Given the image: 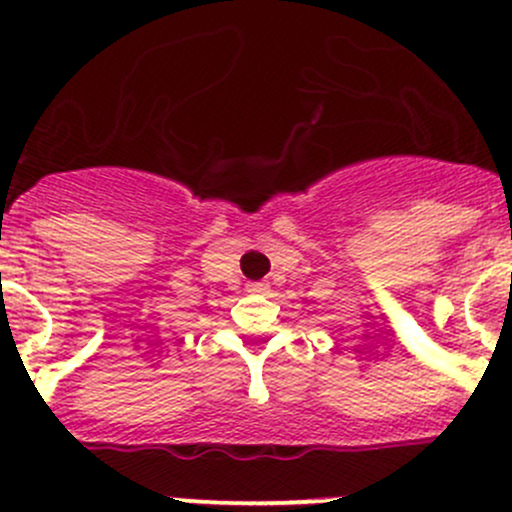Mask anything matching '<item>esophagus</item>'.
<instances>
[{
  "instance_id": "obj_1",
  "label": "esophagus",
  "mask_w": 512,
  "mask_h": 512,
  "mask_svg": "<svg viewBox=\"0 0 512 512\" xmlns=\"http://www.w3.org/2000/svg\"><path fill=\"white\" fill-rule=\"evenodd\" d=\"M245 289L250 294H270V284H265V282H250Z\"/></svg>"
}]
</instances>
